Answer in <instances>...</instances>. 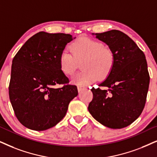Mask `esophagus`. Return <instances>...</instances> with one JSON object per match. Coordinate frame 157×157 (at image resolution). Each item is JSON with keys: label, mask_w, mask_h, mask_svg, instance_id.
<instances>
[{"label": "esophagus", "mask_w": 157, "mask_h": 157, "mask_svg": "<svg viewBox=\"0 0 157 157\" xmlns=\"http://www.w3.org/2000/svg\"><path fill=\"white\" fill-rule=\"evenodd\" d=\"M85 88V87L82 86V85H78V86H77V90H78L79 92H81V91L84 90Z\"/></svg>", "instance_id": "34e87169"}]
</instances>
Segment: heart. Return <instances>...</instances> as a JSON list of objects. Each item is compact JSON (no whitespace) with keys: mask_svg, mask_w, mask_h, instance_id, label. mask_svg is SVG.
I'll use <instances>...</instances> for the list:
<instances>
[{"mask_svg":"<svg viewBox=\"0 0 157 157\" xmlns=\"http://www.w3.org/2000/svg\"><path fill=\"white\" fill-rule=\"evenodd\" d=\"M114 53L110 48L99 41L81 37L71 45V51L64 49L59 56V66L64 74L72 75L77 69V61H82L83 71L75 75L72 82L86 85L97 80H103L110 74L114 64Z\"/></svg>","mask_w":157,"mask_h":157,"instance_id":"1","label":"heart"}]
</instances>
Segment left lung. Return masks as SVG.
Listing matches in <instances>:
<instances>
[{
    "instance_id": "obj_1",
    "label": "left lung",
    "mask_w": 157,
    "mask_h": 157,
    "mask_svg": "<svg viewBox=\"0 0 157 157\" xmlns=\"http://www.w3.org/2000/svg\"><path fill=\"white\" fill-rule=\"evenodd\" d=\"M114 53V64L104 82L91 89L88 105L93 117L112 129L125 128L144 110L150 77L144 52L130 37L120 30L92 33Z\"/></svg>"
}]
</instances>
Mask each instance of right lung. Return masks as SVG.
I'll return each mask as SVG.
<instances>
[{
	"label": "right lung",
	"instance_id": "1",
	"mask_svg": "<svg viewBox=\"0 0 157 157\" xmlns=\"http://www.w3.org/2000/svg\"><path fill=\"white\" fill-rule=\"evenodd\" d=\"M75 38L69 34L40 32L13 59L9 98L16 117L26 128L43 131L55 126L78 94L59 66L61 51ZM61 84L64 86L57 89Z\"/></svg>",
	"mask_w": 157,
	"mask_h": 157
}]
</instances>
